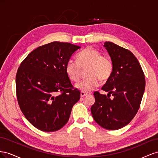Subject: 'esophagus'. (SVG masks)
<instances>
[{
  "instance_id": "34e87169",
  "label": "esophagus",
  "mask_w": 158,
  "mask_h": 158,
  "mask_svg": "<svg viewBox=\"0 0 158 158\" xmlns=\"http://www.w3.org/2000/svg\"><path fill=\"white\" fill-rule=\"evenodd\" d=\"M88 95V93H85L84 92H80V96L82 97V98L85 96V95Z\"/></svg>"
}]
</instances>
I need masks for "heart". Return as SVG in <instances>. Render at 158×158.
Segmentation results:
<instances>
[{
	"instance_id": "1",
	"label": "heart",
	"mask_w": 158,
	"mask_h": 158,
	"mask_svg": "<svg viewBox=\"0 0 158 158\" xmlns=\"http://www.w3.org/2000/svg\"><path fill=\"white\" fill-rule=\"evenodd\" d=\"M77 61L69 59L66 64V73L73 82L79 80L82 69L87 67L85 74L87 77L76 84V88L82 92H89L96 88L99 80L106 81L111 76L113 64L107 56L102 55L101 52L91 47H87L76 56Z\"/></svg>"
}]
</instances>
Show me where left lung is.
Returning a JSON list of instances; mask_svg holds the SVG:
<instances>
[{
  "instance_id": "1",
  "label": "left lung",
  "mask_w": 158,
  "mask_h": 158,
  "mask_svg": "<svg viewBox=\"0 0 158 158\" xmlns=\"http://www.w3.org/2000/svg\"><path fill=\"white\" fill-rule=\"evenodd\" d=\"M113 64L111 76L102 87L108 92H95L91 107L95 121L107 130H117L127 125L140 108L145 89V77L139 62L132 52L112 42L104 45ZM111 94L112 98L110 96Z\"/></svg>"
}]
</instances>
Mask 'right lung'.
I'll list each match as a JSON object with an SVG mask.
<instances>
[{
    "mask_svg": "<svg viewBox=\"0 0 158 158\" xmlns=\"http://www.w3.org/2000/svg\"><path fill=\"white\" fill-rule=\"evenodd\" d=\"M80 48L69 43L51 42L31 52L18 69L19 106L27 120L41 131L53 132L63 127L80 99V91L74 88L65 69Z\"/></svg>",
    "mask_w": 158,
    "mask_h": 158,
    "instance_id": "right-lung-1",
    "label": "right lung"
}]
</instances>
